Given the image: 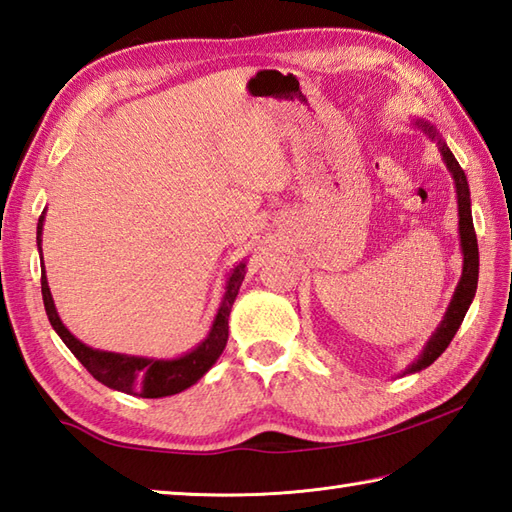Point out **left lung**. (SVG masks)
Segmentation results:
<instances>
[{"mask_svg": "<svg viewBox=\"0 0 512 512\" xmlns=\"http://www.w3.org/2000/svg\"><path fill=\"white\" fill-rule=\"evenodd\" d=\"M424 134H429L431 138H436V129H433L429 123H418ZM440 154L447 162L449 171L453 173V180H455V189H458V206H460V242H462V253H464V270H462V279L458 288H455V295L451 306L444 314V321L440 323L438 332L431 336V341L424 347L422 356L418 358L416 363H413L407 374L413 372H420V369L429 367L436 358L447 350L449 343L453 341L455 332L464 321V314L469 310L471 301L475 297V290H477V273H480V253H477V237H475V228H473V215H471V198H469V182H466L464 176V169L458 165V160L451 154V149L442 143L440 140Z\"/></svg>", "mask_w": 512, "mask_h": 512, "instance_id": "obj_1", "label": "left lung"}]
</instances>
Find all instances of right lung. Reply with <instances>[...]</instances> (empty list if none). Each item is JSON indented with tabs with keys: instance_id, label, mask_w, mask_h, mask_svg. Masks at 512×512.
<instances>
[{
	"instance_id": "1",
	"label": "right lung",
	"mask_w": 512,
	"mask_h": 512,
	"mask_svg": "<svg viewBox=\"0 0 512 512\" xmlns=\"http://www.w3.org/2000/svg\"><path fill=\"white\" fill-rule=\"evenodd\" d=\"M41 228H43V215L39 217V224H37L39 253H41ZM242 281H244V264H239L233 270L231 279H228L226 295L209 336H206V339L195 347L193 352L176 358V361H154V358L92 350V347L83 345L79 339H74V336L68 332V328L61 323L57 310H54V301L50 295L46 273H41V295H43V306H46V314L52 323V328L57 330L61 341L70 347V352L79 358V363L88 369L99 383L116 391H125V394L140 396V398H162V396L180 394L182 389L198 383V380L209 372L217 358H220L228 339V314H231L233 301L237 297L239 286H242Z\"/></svg>"
}]
</instances>
